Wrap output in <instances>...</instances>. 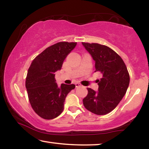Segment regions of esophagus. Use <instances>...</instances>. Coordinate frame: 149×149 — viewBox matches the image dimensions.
I'll return each instance as SVG.
<instances>
[{
	"mask_svg": "<svg viewBox=\"0 0 149 149\" xmlns=\"http://www.w3.org/2000/svg\"><path fill=\"white\" fill-rule=\"evenodd\" d=\"M75 87H79V86H81V85L79 84V83H75Z\"/></svg>",
	"mask_w": 149,
	"mask_h": 149,
	"instance_id": "esophagus-1",
	"label": "esophagus"
}]
</instances>
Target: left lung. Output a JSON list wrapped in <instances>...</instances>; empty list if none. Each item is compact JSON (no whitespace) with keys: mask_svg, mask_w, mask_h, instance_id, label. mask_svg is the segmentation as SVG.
Returning <instances> with one entry per match:
<instances>
[{"mask_svg":"<svg viewBox=\"0 0 149 149\" xmlns=\"http://www.w3.org/2000/svg\"><path fill=\"white\" fill-rule=\"evenodd\" d=\"M95 62V72L101 73L98 79L97 91L87 88L88 94L83 99L86 109L97 115L110 112L124 97L130 84L127 67L119 55L107 46L82 42Z\"/></svg>","mask_w":149,"mask_h":149,"instance_id":"left-lung-1","label":"left lung"}]
</instances>
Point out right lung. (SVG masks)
Instances as JSON below:
<instances>
[{"label":"right lung","mask_w":149,"mask_h":149,"mask_svg":"<svg viewBox=\"0 0 149 149\" xmlns=\"http://www.w3.org/2000/svg\"><path fill=\"white\" fill-rule=\"evenodd\" d=\"M76 45L60 42L52 45L35 58L29 68L26 81L29 100L35 113L43 119L58 116L67 95L75 87L74 84L58 86L55 72L61 70L65 58Z\"/></svg>","instance_id":"obj_1"}]
</instances>
